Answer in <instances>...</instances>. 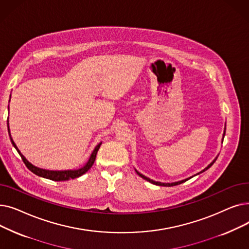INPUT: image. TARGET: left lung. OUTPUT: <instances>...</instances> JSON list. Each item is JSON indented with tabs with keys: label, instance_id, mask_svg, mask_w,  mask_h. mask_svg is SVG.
I'll return each instance as SVG.
<instances>
[{
	"label": "left lung",
	"instance_id": "1",
	"mask_svg": "<svg viewBox=\"0 0 249 249\" xmlns=\"http://www.w3.org/2000/svg\"><path fill=\"white\" fill-rule=\"evenodd\" d=\"M225 130H226V126H225ZM225 130H224V133H223V139H224V136H225ZM218 158V156H217ZM217 158L210 163L209 164L206 168H204L202 172H200V173H198L197 175H199V174H202L203 172H205V171H207V169L209 168V167H211L212 165H213V163L216 161V160H217ZM135 172L137 173V175L139 176V177H141L142 178H144L145 180H147V181H149V182H151V184H153V185H156V186H163V187H173V186H177V185H179V184H182V182H185L186 180H188L189 178H186V179H182V180H179V181H176V182H160V181H155V180H152V179H150L149 178H147V177H145V176H143L142 174H140L139 172H137L136 169H135ZM196 176V175H195Z\"/></svg>",
	"mask_w": 249,
	"mask_h": 249
}]
</instances>
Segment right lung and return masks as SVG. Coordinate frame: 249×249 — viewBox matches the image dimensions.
<instances>
[{
	"label": "right lung",
	"instance_id": "right-lung-1",
	"mask_svg": "<svg viewBox=\"0 0 249 249\" xmlns=\"http://www.w3.org/2000/svg\"><path fill=\"white\" fill-rule=\"evenodd\" d=\"M8 131L10 133V129H9V121H8ZM10 135V139H11V142L13 146H14L16 148V150L18 151V153L20 154L21 159L23 160V162L25 163V165L28 167V169H30V171L35 174L36 176L38 177H41V178H48V179H51V180H55V181H60V180H69V179H73V178H76L78 177L83 176L84 174H86L89 169L91 167V165L94 164L95 162V160H96V156H97V152L102 144V142L99 143V144L95 147V149L93 150V152H91L89 159L88 160V162L81 168L78 169H73V171H47V169H43V168H39L35 165H33L32 163H30L27 160L25 159V156L20 152V150L18 149V147L16 146L15 142L13 141L12 137H11V134Z\"/></svg>",
	"mask_w": 249,
	"mask_h": 249
}]
</instances>
